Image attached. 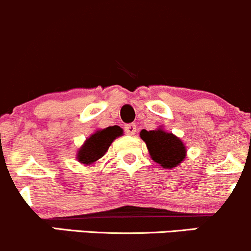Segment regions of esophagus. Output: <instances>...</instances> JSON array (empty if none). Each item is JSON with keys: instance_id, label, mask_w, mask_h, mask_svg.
I'll return each mask as SVG.
<instances>
[{"instance_id": "obj_1", "label": "esophagus", "mask_w": 251, "mask_h": 251, "mask_svg": "<svg viewBox=\"0 0 251 251\" xmlns=\"http://www.w3.org/2000/svg\"><path fill=\"white\" fill-rule=\"evenodd\" d=\"M136 131H137L136 124H127V125L125 126V132L127 134H130V136H133V134L136 133Z\"/></svg>"}]
</instances>
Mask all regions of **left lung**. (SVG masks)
<instances>
[{
  "label": "left lung",
  "instance_id": "left-lung-1",
  "mask_svg": "<svg viewBox=\"0 0 251 251\" xmlns=\"http://www.w3.org/2000/svg\"><path fill=\"white\" fill-rule=\"evenodd\" d=\"M140 138L147 144L151 158L159 166L172 169L186 158V147L182 140L162 128L157 130L140 131Z\"/></svg>",
  "mask_w": 251,
  "mask_h": 251
}]
</instances>
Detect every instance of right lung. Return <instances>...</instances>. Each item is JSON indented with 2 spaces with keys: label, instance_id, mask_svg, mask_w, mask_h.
Listing matches in <instances>:
<instances>
[{
  "label": "right lung",
  "instance_id": "1",
  "mask_svg": "<svg viewBox=\"0 0 251 251\" xmlns=\"http://www.w3.org/2000/svg\"><path fill=\"white\" fill-rule=\"evenodd\" d=\"M121 134L123 130L119 126H109L103 130H98L77 151V161L84 166H92L107 152L113 140Z\"/></svg>",
  "mask_w": 251,
  "mask_h": 251
}]
</instances>
